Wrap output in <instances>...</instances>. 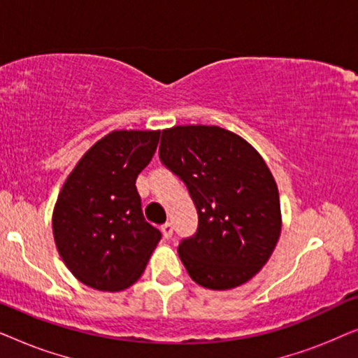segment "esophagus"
<instances>
[{"label":"esophagus","mask_w":358,"mask_h":358,"mask_svg":"<svg viewBox=\"0 0 358 358\" xmlns=\"http://www.w3.org/2000/svg\"><path fill=\"white\" fill-rule=\"evenodd\" d=\"M173 223H164L163 227H161V233H163V236L166 239H169L171 236H173Z\"/></svg>","instance_id":"34e87169"}]
</instances>
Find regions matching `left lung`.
<instances>
[{
	"instance_id": "1",
	"label": "left lung",
	"mask_w": 358,
	"mask_h": 358,
	"mask_svg": "<svg viewBox=\"0 0 358 358\" xmlns=\"http://www.w3.org/2000/svg\"><path fill=\"white\" fill-rule=\"evenodd\" d=\"M159 159L187 187L199 215L178 252L190 278L210 290L246 283L272 256L280 236L277 184L261 155L215 125L163 130Z\"/></svg>"
}]
</instances>
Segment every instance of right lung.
I'll return each mask as SVG.
<instances>
[{"label":"right lung","mask_w":358,"mask_h":358,"mask_svg":"<svg viewBox=\"0 0 358 358\" xmlns=\"http://www.w3.org/2000/svg\"><path fill=\"white\" fill-rule=\"evenodd\" d=\"M158 141V130L112 131L83 156L58 195L52 222L57 249L87 287L120 292L134 285L159 243L135 185Z\"/></svg>","instance_id":"add662e5"}]
</instances>
